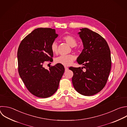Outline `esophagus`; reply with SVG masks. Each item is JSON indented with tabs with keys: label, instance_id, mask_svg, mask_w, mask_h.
<instances>
[{
	"label": "esophagus",
	"instance_id": "esophagus-1",
	"mask_svg": "<svg viewBox=\"0 0 127 127\" xmlns=\"http://www.w3.org/2000/svg\"><path fill=\"white\" fill-rule=\"evenodd\" d=\"M64 68H65V71H67V70H68V68L67 67L65 66V67H64Z\"/></svg>",
	"mask_w": 127,
	"mask_h": 127
}]
</instances>
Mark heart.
I'll return each mask as SVG.
<instances>
[{"mask_svg":"<svg viewBox=\"0 0 127 127\" xmlns=\"http://www.w3.org/2000/svg\"><path fill=\"white\" fill-rule=\"evenodd\" d=\"M63 39L71 47H73L77 45V40L76 39L71 35H67L63 37ZM51 50L53 53H57L58 52V46L56 42H54L51 45ZM75 57L74 55L70 54L67 55H62L57 57L55 59L56 63L61 64L63 66L70 65L73 61L75 60Z\"/></svg>","mask_w":127,"mask_h":127,"instance_id":"b5f03b06","label":"heart"}]
</instances>
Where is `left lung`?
Here are the masks:
<instances>
[{"instance_id": "obj_1", "label": "left lung", "mask_w": 127, "mask_h": 127, "mask_svg": "<svg viewBox=\"0 0 127 127\" xmlns=\"http://www.w3.org/2000/svg\"><path fill=\"white\" fill-rule=\"evenodd\" d=\"M84 49L77 59L83 67H70L73 72L72 83L75 90L84 96H92L106 85L111 68L110 50L105 39L88 28L78 33Z\"/></svg>"}]
</instances>
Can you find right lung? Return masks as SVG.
<instances>
[{"label": "right lung", "instance_id": "add662e5", "mask_svg": "<svg viewBox=\"0 0 127 127\" xmlns=\"http://www.w3.org/2000/svg\"><path fill=\"white\" fill-rule=\"evenodd\" d=\"M58 36L54 29L38 28L21 41L18 49L19 76L28 91L39 98L49 97L56 92L65 71L60 64L49 70L43 66L52 59L51 45Z\"/></svg>", "mask_w": 127, "mask_h": 127}]
</instances>
